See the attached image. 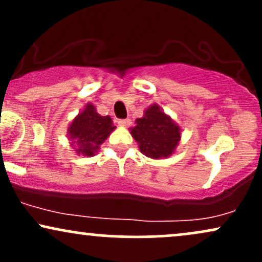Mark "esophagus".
I'll return each instance as SVG.
<instances>
[{
    "instance_id": "1",
    "label": "esophagus",
    "mask_w": 262,
    "mask_h": 262,
    "mask_svg": "<svg viewBox=\"0 0 262 262\" xmlns=\"http://www.w3.org/2000/svg\"><path fill=\"white\" fill-rule=\"evenodd\" d=\"M117 123H118L119 125H122V127H128V125L132 124V121L129 118H127V119H118V121H117Z\"/></svg>"
}]
</instances>
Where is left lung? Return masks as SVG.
Here are the masks:
<instances>
[{
    "instance_id": "left-lung-1",
    "label": "left lung",
    "mask_w": 262,
    "mask_h": 262,
    "mask_svg": "<svg viewBox=\"0 0 262 262\" xmlns=\"http://www.w3.org/2000/svg\"><path fill=\"white\" fill-rule=\"evenodd\" d=\"M129 130L140 151L155 160L172 155L181 140V127L156 103L146 108Z\"/></svg>"
}]
</instances>
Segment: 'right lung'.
<instances>
[{"label":"right lung","instance_id":"add662e5","mask_svg":"<svg viewBox=\"0 0 262 262\" xmlns=\"http://www.w3.org/2000/svg\"><path fill=\"white\" fill-rule=\"evenodd\" d=\"M116 129L110 116H101L92 103H87L68 127V139L77 155L91 158Z\"/></svg>","mask_w":262,"mask_h":262}]
</instances>
